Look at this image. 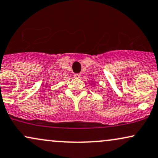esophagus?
Instances as JSON below:
<instances>
[{
	"label": "esophagus",
	"instance_id": "34e87169",
	"mask_svg": "<svg viewBox=\"0 0 158 158\" xmlns=\"http://www.w3.org/2000/svg\"><path fill=\"white\" fill-rule=\"evenodd\" d=\"M81 73H75L73 75V77L75 78H80L81 77Z\"/></svg>",
	"mask_w": 158,
	"mask_h": 158
}]
</instances>
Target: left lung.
<instances>
[{
  "instance_id": "obj_1",
  "label": "left lung",
  "mask_w": 158,
  "mask_h": 158,
  "mask_svg": "<svg viewBox=\"0 0 158 158\" xmlns=\"http://www.w3.org/2000/svg\"><path fill=\"white\" fill-rule=\"evenodd\" d=\"M94 87H95V85H94Z\"/></svg>"
}]
</instances>
